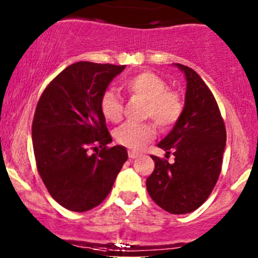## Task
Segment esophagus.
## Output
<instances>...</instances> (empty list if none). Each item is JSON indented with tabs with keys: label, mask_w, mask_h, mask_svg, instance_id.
Returning a JSON list of instances; mask_svg holds the SVG:
<instances>
[{
	"label": "esophagus",
	"mask_w": 258,
	"mask_h": 258,
	"mask_svg": "<svg viewBox=\"0 0 258 258\" xmlns=\"http://www.w3.org/2000/svg\"><path fill=\"white\" fill-rule=\"evenodd\" d=\"M140 153L139 152H135V151H128V157L130 158H136L139 157Z\"/></svg>",
	"instance_id": "1"
}]
</instances>
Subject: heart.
<instances>
[{
  "instance_id": "heart-1",
  "label": "heart",
  "mask_w": 258,
  "mask_h": 258,
  "mask_svg": "<svg viewBox=\"0 0 258 258\" xmlns=\"http://www.w3.org/2000/svg\"><path fill=\"white\" fill-rule=\"evenodd\" d=\"M123 88L131 96L146 100L144 117H151L162 128H170L183 112V98L177 91L168 90L167 82L152 71H141L128 77ZM100 110L106 121H121L123 103L113 91H106L100 101ZM156 130L151 122H126L117 127L113 137L117 144L131 150H141L155 137Z\"/></svg>"
}]
</instances>
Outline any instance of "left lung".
I'll list each match as a JSON object with an SVG mask.
<instances>
[{
    "mask_svg": "<svg viewBox=\"0 0 258 258\" xmlns=\"http://www.w3.org/2000/svg\"><path fill=\"white\" fill-rule=\"evenodd\" d=\"M186 76L183 112L157 146L175 162L152 156L155 170L146 179L151 199L165 211L184 215L211 195L222 167L226 127L220 108L204 80L189 67L175 63Z\"/></svg>",
    "mask_w": 258,
    "mask_h": 258,
    "instance_id": "8db88e82",
    "label": "left lung"
}]
</instances>
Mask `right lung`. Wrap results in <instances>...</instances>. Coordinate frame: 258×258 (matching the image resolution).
<instances>
[{"mask_svg": "<svg viewBox=\"0 0 258 258\" xmlns=\"http://www.w3.org/2000/svg\"><path fill=\"white\" fill-rule=\"evenodd\" d=\"M124 67L76 62L38 100L32 122L38 173L54 201L74 212L98 206L128 158L123 146L107 147L112 137L100 110L101 97Z\"/></svg>", "mask_w": 258, "mask_h": 258, "instance_id": "1", "label": "right lung"}]
</instances>
